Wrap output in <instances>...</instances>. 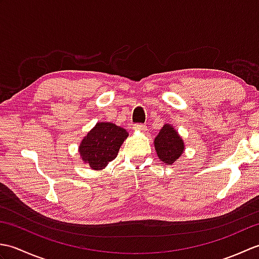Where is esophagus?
<instances>
[{"instance_id": "obj_1", "label": "esophagus", "mask_w": 259, "mask_h": 259, "mask_svg": "<svg viewBox=\"0 0 259 259\" xmlns=\"http://www.w3.org/2000/svg\"><path fill=\"white\" fill-rule=\"evenodd\" d=\"M133 129L135 131H138V133H145V131L147 130V126L145 124H141V123H137V124H134Z\"/></svg>"}]
</instances>
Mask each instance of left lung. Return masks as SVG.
<instances>
[{"label": "left lung", "instance_id": "1", "mask_svg": "<svg viewBox=\"0 0 259 259\" xmlns=\"http://www.w3.org/2000/svg\"><path fill=\"white\" fill-rule=\"evenodd\" d=\"M158 158L167 164H172L185 151V142L172 124L166 123L153 141Z\"/></svg>", "mask_w": 259, "mask_h": 259}]
</instances>
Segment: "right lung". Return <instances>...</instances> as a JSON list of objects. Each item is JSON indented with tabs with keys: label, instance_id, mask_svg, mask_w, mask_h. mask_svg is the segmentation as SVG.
I'll list each match as a JSON object with an SVG mask.
<instances>
[{
	"label": "right lung",
	"instance_id": "right-lung-1",
	"mask_svg": "<svg viewBox=\"0 0 259 259\" xmlns=\"http://www.w3.org/2000/svg\"><path fill=\"white\" fill-rule=\"evenodd\" d=\"M129 134L112 122H98L82 139L79 155L93 170H102L118 156L121 145Z\"/></svg>",
	"mask_w": 259,
	"mask_h": 259
}]
</instances>
